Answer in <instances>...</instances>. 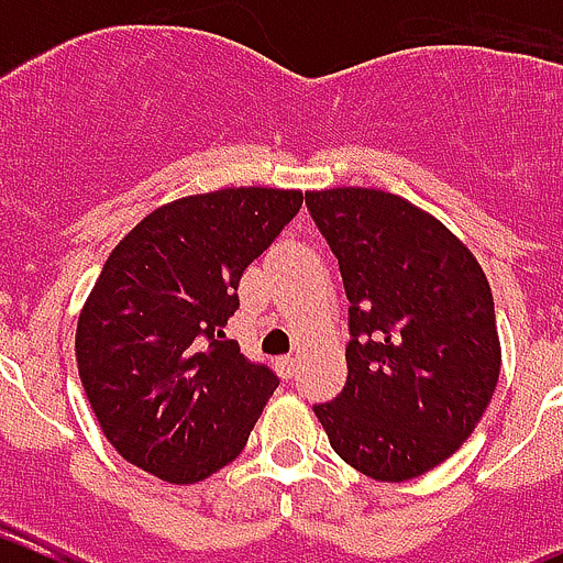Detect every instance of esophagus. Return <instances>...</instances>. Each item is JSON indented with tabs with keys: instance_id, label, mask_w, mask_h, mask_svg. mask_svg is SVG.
Wrapping results in <instances>:
<instances>
[{
	"instance_id": "1",
	"label": "esophagus",
	"mask_w": 563,
	"mask_h": 563,
	"mask_svg": "<svg viewBox=\"0 0 563 563\" xmlns=\"http://www.w3.org/2000/svg\"><path fill=\"white\" fill-rule=\"evenodd\" d=\"M275 369L283 378H291L297 373V356H280L275 358Z\"/></svg>"
}]
</instances>
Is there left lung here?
<instances>
[{
  "label": "left lung",
  "instance_id": "obj_1",
  "mask_svg": "<svg viewBox=\"0 0 563 563\" xmlns=\"http://www.w3.org/2000/svg\"><path fill=\"white\" fill-rule=\"evenodd\" d=\"M339 261L347 382L313 404L333 452L382 483L420 477L474 432L499 382V336L479 263L429 212L367 187L306 194Z\"/></svg>",
  "mask_w": 563,
  "mask_h": 563
}]
</instances>
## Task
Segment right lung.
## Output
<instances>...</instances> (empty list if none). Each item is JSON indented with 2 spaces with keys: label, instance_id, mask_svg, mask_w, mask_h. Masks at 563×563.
I'll use <instances>...</instances> for the list:
<instances>
[{
  "label": "right lung",
  "instance_id": "right-lung-1",
  "mask_svg": "<svg viewBox=\"0 0 563 563\" xmlns=\"http://www.w3.org/2000/svg\"><path fill=\"white\" fill-rule=\"evenodd\" d=\"M300 207V190L227 187L159 207L114 246L75 356L100 429L131 465L187 485L241 454L280 378L224 328L246 266Z\"/></svg>",
  "mask_w": 563,
  "mask_h": 563
}]
</instances>
